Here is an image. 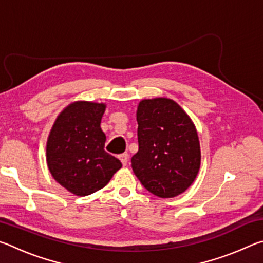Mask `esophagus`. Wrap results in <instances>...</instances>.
I'll return each instance as SVG.
<instances>
[{
	"label": "esophagus",
	"instance_id": "1",
	"mask_svg": "<svg viewBox=\"0 0 263 263\" xmlns=\"http://www.w3.org/2000/svg\"><path fill=\"white\" fill-rule=\"evenodd\" d=\"M119 160H121V161H122L123 166H126L127 161H128V155H127V153H123V154L119 155Z\"/></svg>",
	"mask_w": 263,
	"mask_h": 263
}]
</instances>
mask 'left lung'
I'll return each instance as SVG.
<instances>
[{
    "label": "left lung",
    "mask_w": 263,
    "mask_h": 263,
    "mask_svg": "<svg viewBox=\"0 0 263 263\" xmlns=\"http://www.w3.org/2000/svg\"><path fill=\"white\" fill-rule=\"evenodd\" d=\"M139 149L132 169L149 193L171 198L185 191L201 166V147L193 121L175 101L142 100L137 109Z\"/></svg>",
    "instance_id": "8db88e82"
}]
</instances>
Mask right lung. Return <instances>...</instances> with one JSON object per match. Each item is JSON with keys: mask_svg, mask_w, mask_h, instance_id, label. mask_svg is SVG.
<instances>
[{"mask_svg": "<svg viewBox=\"0 0 263 263\" xmlns=\"http://www.w3.org/2000/svg\"><path fill=\"white\" fill-rule=\"evenodd\" d=\"M104 103L78 101L58 116L46 144V161L58 183L77 196H87L109 183L122 162L106 153L101 128Z\"/></svg>", "mask_w": 263, "mask_h": 263, "instance_id": "right-lung-1", "label": "right lung"}]
</instances>
